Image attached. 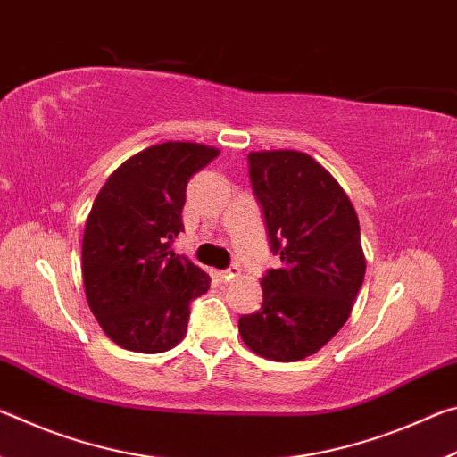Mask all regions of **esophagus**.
<instances>
[{
    "mask_svg": "<svg viewBox=\"0 0 457 457\" xmlns=\"http://www.w3.org/2000/svg\"><path fill=\"white\" fill-rule=\"evenodd\" d=\"M239 276V268L237 266H229L228 270H221V272H218V278L221 282H229L234 280V278Z\"/></svg>",
    "mask_w": 457,
    "mask_h": 457,
    "instance_id": "esophagus-1",
    "label": "esophagus"
}]
</instances>
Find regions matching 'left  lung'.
Wrapping results in <instances>:
<instances>
[{
    "mask_svg": "<svg viewBox=\"0 0 457 457\" xmlns=\"http://www.w3.org/2000/svg\"><path fill=\"white\" fill-rule=\"evenodd\" d=\"M250 181L280 268L262 278V308L237 320L245 346L292 362L319 353L343 328L365 280L357 212L311 154L253 151Z\"/></svg>",
    "mask_w": 457,
    "mask_h": 457,
    "instance_id": "8db88e82",
    "label": "left lung"
}]
</instances>
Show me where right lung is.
<instances>
[{
    "mask_svg": "<svg viewBox=\"0 0 457 457\" xmlns=\"http://www.w3.org/2000/svg\"><path fill=\"white\" fill-rule=\"evenodd\" d=\"M215 146L169 141L125 161L92 204L82 237L84 292L104 335L127 351L165 353L181 343L189 304L212 278L173 239L183 231L185 189L218 157Z\"/></svg>",
    "mask_w": 457,
    "mask_h": 457,
    "instance_id": "add662e5",
    "label": "right lung"
}]
</instances>
